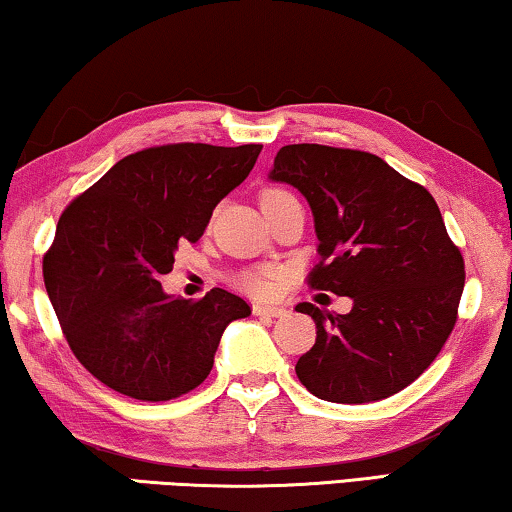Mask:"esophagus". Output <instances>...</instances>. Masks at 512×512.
Wrapping results in <instances>:
<instances>
[{
    "mask_svg": "<svg viewBox=\"0 0 512 512\" xmlns=\"http://www.w3.org/2000/svg\"><path fill=\"white\" fill-rule=\"evenodd\" d=\"M253 312L259 317H285L287 310L282 305H273V303H255Z\"/></svg>",
    "mask_w": 512,
    "mask_h": 512,
    "instance_id": "esophagus-1",
    "label": "esophagus"
}]
</instances>
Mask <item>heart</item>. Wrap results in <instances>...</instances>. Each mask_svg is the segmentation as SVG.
<instances>
[{
  "mask_svg": "<svg viewBox=\"0 0 512 512\" xmlns=\"http://www.w3.org/2000/svg\"><path fill=\"white\" fill-rule=\"evenodd\" d=\"M285 195H289V193H285V190L269 188V190H264L262 197H259V204H269L273 200H280V197H285ZM276 276H278V273L273 269L250 271L241 278V285H243V289H248V292H253V294H266L271 289Z\"/></svg>",
  "mask_w": 512,
  "mask_h": 512,
  "instance_id": "obj_1",
  "label": "heart"
}]
</instances>
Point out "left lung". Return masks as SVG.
I'll use <instances>...</instances> for the list:
<instances>
[{"label":"left lung","instance_id":"obj_1","mask_svg":"<svg viewBox=\"0 0 512 512\" xmlns=\"http://www.w3.org/2000/svg\"><path fill=\"white\" fill-rule=\"evenodd\" d=\"M269 177L299 188L315 216L319 264L308 285L349 296L347 315L312 303L317 340L296 377L319 400L391 398L430 368L451 335L464 259L421 183L368 151L287 144Z\"/></svg>","mask_w":512,"mask_h":512}]
</instances>
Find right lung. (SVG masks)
<instances>
[{"label": "right lung", "instance_id": "right-lung-1", "mask_svg": "<svg viewBox=\"0 0 512 512\" xmlns=\"http://www.w3.org/2000/svg\"><path fill=\"white\" fill-rule=\"evenodd\" d=\"M259 151L200 142L142 149L61 213L43 257L45 289L71 352L112 391L142 402L193 391L209 377L227 324L250 315L227 289L186 301L165 294L160 278Z\"/></svg>", "mask_w": 512, "mask_h": 512}]
</instances>
